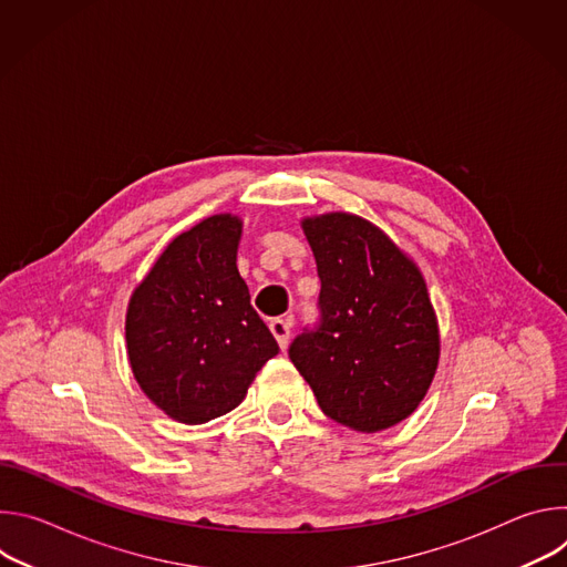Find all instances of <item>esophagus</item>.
<instances>
[{"instance_id": "34e87169", "label": "esophagus", "mask_w": 567, "mask_h": 567, "mask_svg": "<svg viewBox=\"0 0 567 567\" xmlns=\"http://www.w3.org/2000/svg\"><path fill=\"white\" fill-rule=\"evenodd\" d=\"M269 330H271V334L276 337L278 346L285 350L287 343H289V334H291V322H289V318H274V320L269 322Z\"/></svg>"}]
</instances>
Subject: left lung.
Masks as SVG:
<instances>
[{"label": "left lung", "mask_w": 567, "mask_h": 567, "mask_svg": "<svg viewBox=\"0 0 567 567\" xmlns=\"http://www.w3.org/2000/svg\"><path fill=\"white\" fill-rule=\"evenodd\" d=\"M320 278L318 320L289 346L320 411L361 433L406 420L440 359L420 269L374 224L332 213L302 221Z\"/></svg>", "instance_id": "1"}]
</instances>
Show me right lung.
I'll use <instances>...</instances> for the list:
<instances>
[{
	"label": "right lung",
	"instance_id": "obj_1",
	"mask_svg": "<svg viewBox=\"0 0 567 567\" xmlns=\"http://www.w3.org/2000/svg\"><path fill=\"white\" fill-rule=\"evenodd\" d=\"M239 233L241 221L230 215H213L182 233L127 307L134 377L161 411L184 424L233 411L278 354L235 265Z\"/></svg>",
	"mask_w": 567,
	"mask_h": 567
}]
</instances>
